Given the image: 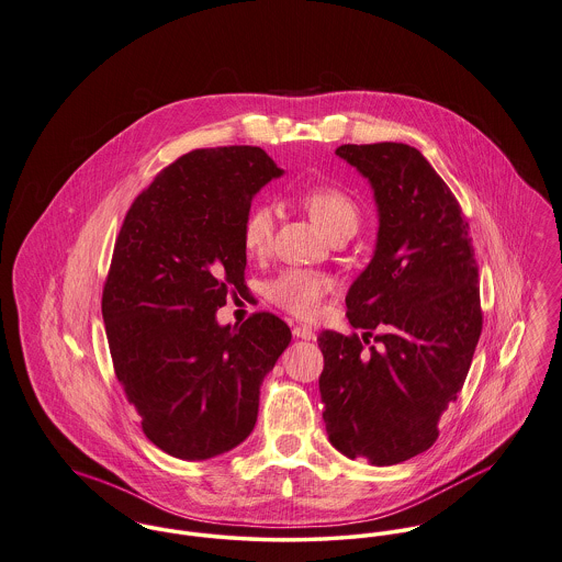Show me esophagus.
Instances as JSON below:
<instances>
[{
  "mask_svg": "<svg viewBox=\"0 0 562 562\" xmlns=\"http://www.w3.org/2000/svg\"><path fill=\"white\" fill-rule=\"evenodd\" d=\"M293 336H297V338H302V340H314V331L308 329L306 325H295V327H293Z\"/></svg>",
  "mask_w": 562,
  "mask_h": 562,
  "instance_id": "obj_1",
  "label": "esophagus"
}]
</instances>
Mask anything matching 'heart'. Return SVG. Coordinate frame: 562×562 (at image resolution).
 <instances>
[{"mask_svg":"<svg viewBox=\"0 0 562 562\" xmlns=\"http://www.w3.org/2000/svg\"><path fill=\"white\" fill-rule=\"evenodd\" d=\"M312 220L331 237H351L360 226V206L356 200L331 186H314L300 195ZM276 213L269 204L251 206L241 226V244L250 256H262L273 239ZM331 291V278L318 271L286 269L267 284V297L282 311L312 321L321 314L323 300Z\"/></svg>","mask_w":562,"mask_h":562,"instance_id":"1","label":"heart"}]
</instances>
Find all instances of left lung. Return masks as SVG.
Masks as SVG:
<instances>
[{
    "label": "left lung",
    "mask_w": 562,
    "mask_h": 562,
    "mask_svg": "<svg viewBox=\"0 0 562 562\" xmlns=\"http://www.w3.org/2000/svg\"><path fill=\"white\" fill-rule=\"evenodd\" d=\"M336 155L373 188V260L347 293L358 334L321 331L318 376L329 441L349 459L394 465L434 446L483 329L470 224L420 150L342 144ZM376 328L379 348L363 345Z\"/></svg>",
    "instance_id": "obj_1"
}]
</instances>
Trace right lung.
Masks as SVG:
<instances>
[{"label":"right lung","instance_id":"1","mask_svg":"<svg viewBox=\"0 0 562 562\" xmlns=\"http://www.w3.org/2000/svg\"><path fill=\"white\" fill-rule=\"evenodd\" d=\"M278 177L258 146L198 148L126 211L103 286L105 334L144 436L177 459H211L250 436L260 383L291 342L271 312L235 327L215 318L246 289L241 226Z\"/></svg>","mask_w":562,"mask_h":562}]
</instances>
